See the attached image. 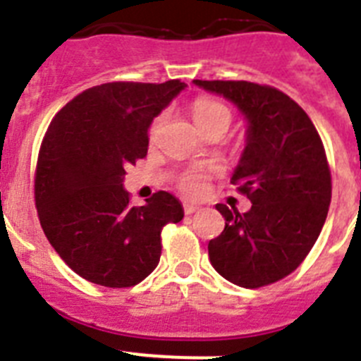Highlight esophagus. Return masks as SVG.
Instances as JSON below:
<instances>
[{
  "label": "esophagus",
  "mask_w": 361,
  "mask_h": 361,
  "mask_svg": "<svg viewBox=\"0 0 361 361\" xmlns=\"http://www.w3.org/2000/svg\"><path fill=\"white\" fill-rule=\"evenodd\" d=\"M195 212H199V206H195V204H184V213L186 215H193Z\"/></svg>",
  "instance_id": "1"
}]
</instances>
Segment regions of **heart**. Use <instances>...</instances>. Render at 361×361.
<instances>
[{
  "label": "heart",
  "mask_w": 361,
  "mask_h": 361,
  "mask_svg": "<svg viewBox=\"0 0 361 361\" xmlns=\"http://www.w3.org/2000/svg\"><path fill=\"white\" fill-rule=\"evenodd\" d=\"M191 117H193V121H195L200 132H206V130L213 128V126H224L228 130L229 123H231V111H229V108L220 103V101L208 97L197 99L193 106H191ZM161 121L162 117H159L153 123L152 135H155L157 128L161 126ZM204 180H206V173L204 171L191 170L188 173H184L183 178H180V190L184 193H188V195L195 197L204 190Z\"/></svg>",
  "instance_id": "heart-1"
}]
</instances>
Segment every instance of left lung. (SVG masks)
<instances>
[{
	"label": "left lung",
	"mask_w": 361,
	"mask_h": 361,
	"mask_svg": "<svg viewBox=\"0 0 361 361\" xmlns=\"http://www.w3.org/2000/svg\"><path fill=\"white\" fill-rule=\"evenodd\" d=\"M193 85L222 95L245 121V146L231 183L250 212L215 208L224 231L209 240V262L240 288H262L302 264L320 235L331 204V171L314 124L283 92L247 81Z\"/></svg>",
	"instance_id": "1"
}]
</instances>
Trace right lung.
Masks as SVG:
<instances>
[{"mask_svg": "<svg viewBox=\"0 0 361 361\" xmlns=\"http://www.w3.org/2000/svg\"><path fill=\"white\" fill-rule=\"evenodd\" d=\"M186 88L178 79L106 82L57 111L44 133L36 171L41 228L79 276L104 288H132L161 258V231L180 222L183 204L157 191L130 206L126 166L148 153L153 119Z\"/></svg>", "mask_w": 361, "mask_h": 361, "instance_id": "add662e5", "label": "right lung"}]
</instances>
